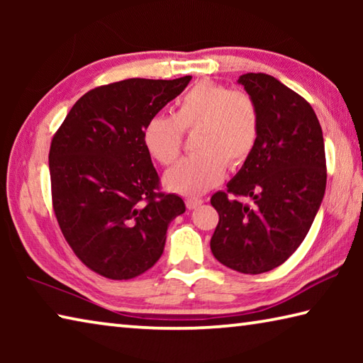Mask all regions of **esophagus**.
<instances>
[{
    "instance_id": "34e87169",
    "label": "esophagus",
    "mask_w": 363,
    "mask_h": 363,
    "mask_svg": "<svg viewBox=\"0 0 363 363\" xmlns=\"http://www.w3.org/2000/svg\"><path fill=\"white\" fill-rule=\"evenodd\" d=\"M201 203H203V200L199 199V196H190V199L186 200V205H187L189 210H194V208L200 206Z\"/></svg>"
}]
</instances>
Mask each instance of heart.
<instances>
[{
  "instance_id": "obj_1",
  "label": "heart",
  "mask_w": 363,
  "mask_h": 363,
  "mask_svg": "<svg viewBox=\"0 0 363 363\" xmlns=\"http://www.w3.org/2000/svg\"><path fill=\"white\" fill-rule=\"evenodd\" d=\"M192 153L164 173L168 190L182 195H200L223 181L225 164L243 163L259 136V110L243 91L201 82L176 101L174 113L153 115L144 126V144L162 164L179 157L184 131H192Z\"/></svg>"
}]
</instances>
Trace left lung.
I'll use <instances>...</instances> for the list:
<instances>
[{"mask_svg":"<svg viewBox=\"0 0 363 363\" xmlns=\"http://www.w3.org/2000/svg\"><path fill=\"white\" fill-rule=\"evenodd\" d=\"M259 110V136L240 171L216 192V259L242 274L284 264L309 232L327 186L320 123L303 97L266 73L237 79ZM240 198H250L243 204Z\"/></svg>","mask_w":363,"mask_h":363,"instance_id":"8db88e82","label":"left lung"}]
</instances>
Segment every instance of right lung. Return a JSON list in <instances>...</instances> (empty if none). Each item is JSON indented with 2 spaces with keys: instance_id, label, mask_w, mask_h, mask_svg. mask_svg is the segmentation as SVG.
I'll list each match as a JSON object with an SVG mask.
<instances>
[{
  "instance_id": "1",
  "label": "right lung",
  "mask_w": 363,
  "mask_h": 363,
  "mask_svg": "<svg viewBox=\"0 0 363 363\" xmlns=\"http://www.w3.org/2000/svg\"><path fill=\"white\" fill-rule=\"evenodd\" d=\"M192 77L130 78L79 97L49 150L52 206L65 240L112 280L144 274L163 255L181 196L160 194L144 126Z\"/></svg>"
}]
</instances>
